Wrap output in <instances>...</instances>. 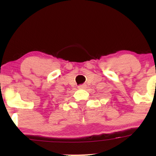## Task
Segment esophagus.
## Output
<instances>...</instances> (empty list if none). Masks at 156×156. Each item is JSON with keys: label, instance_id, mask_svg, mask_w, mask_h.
Segmentation results:
<instances>
[{"label": "esophagus", "instance_id": "1", "mask_svg": "<svg viewBox=\"0 0 156 156\" xmlns=\"http://www.w3.org/2000/svg\"><path fill=\"white\" fill-rule=\"evenodd\" d=\"M86 87H87V86L85 85V84H81V85H79L78 87V89H85Z\"/></svg>", "mask_w": 156, "mask_h": 156}]
</instances>
